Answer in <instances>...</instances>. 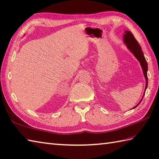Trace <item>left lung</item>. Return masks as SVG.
I'll return each instance as SVG.
<instances>
[{"mask_svg": "<svg viewBox=\"0 0 159 159\" xmlns=\"http://www.w3.org/2000/svg\"><path fill=\"white\" fill-rule=\"evenodd\" d=\"M125 34H124V42L126 45V47L130 50V51L132 52V53L134 55L135 57L138 59V61L140 62L141 67L143 68V74L144 76H145V78L146 79V85H145V91H146V89L148 88V62H147L145 58V56H144V54L142 51V49H141L140 46L138 44V42H137V40L135 39V38L134 36L131 32L129 30H126ZM145 92H144L143 97L142 98V99L140 101V102L138 103V104L134 107V108H136L137 106L140 104V102H142V100L144 97V95H145Z\"/></svg>", "mask_w": 159, "mask_h": 159, "instance_id": "left-lung-1", "label": "left lung"}]
</instances>
